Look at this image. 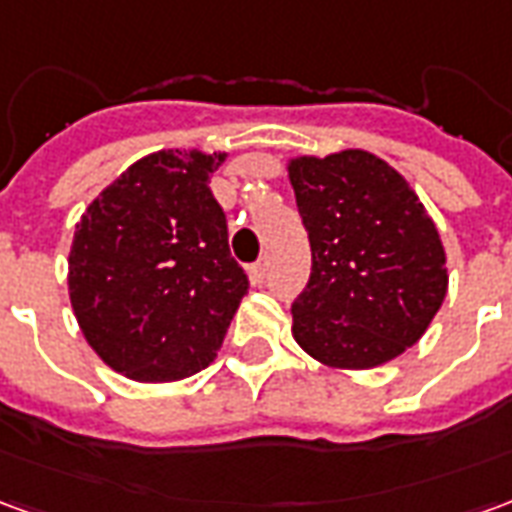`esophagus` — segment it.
Wrapping results in <instances>:
<instances>
[{"mask_svg":"<svg viewBox=\"0 0 512 512\" xmlns=\"http://www.w3.org/2000/svg\"><path fill=\"white\" fill-rule=\"evenodd\" d=\"M266 274H268V257H260L255 266H252V279H255V282H263Z\"/></svg>","mask_w":512,"mask_h":512,"instance_id":"esophagus-1","label":"esophagus"}]
</instances>
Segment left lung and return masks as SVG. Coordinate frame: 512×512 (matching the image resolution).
<instances>
[{"label": "left lung", "mask_w": 512, "mask_h": 512, "mask_svg": "<svg viewBox=\"0 0 512 512\" xmlns=\"http://www.w3.org/2000/svg\"><path fill=\"white\" fill-rule=\"evenodd\" d=\"M312 271L293 337L318 362L384 365L425 334L447 293L439 230L403 175L365 150L290 161Z\"/></svg>", "instance_id": "8db88e82"}]
</instances>
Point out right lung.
I'll return each instance as SVG.
<instances>
[{
  "instance_id": "obj_1",
  "label": "right lung",
  "mask_w": 512,
  "mask_h": 512,
  "mask_svg": "<svg viewBox=\"0 0 512 512\" xmlns=\"http://www.w3.org/2000/svg\"><path fill=\"white\" fill-rule=\"evenodd\" d=\"M222 161L200 150L139 158L76 224V321L95 354L134 381H178L211 365L249 290L211 191Z\"/></svg>"
}]
</instances>
